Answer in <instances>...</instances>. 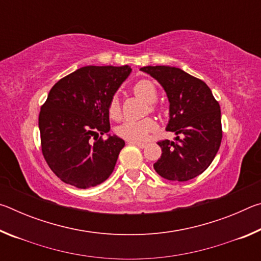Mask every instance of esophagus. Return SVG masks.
<instances>
[{"instance_id": "obj_1", "label": "esophagus", "mask_w": 261, "mask_h": 261, "mask_svg": "<svg viewBox=\"0 0 261 261\" xmlns=\"http://www.w3.org/2000/svg\"><path fill=\"white\" fill-rule=\"evenodd\" d=\"M127 144L130 145H136V146H138L139 148H144L145 146H146V144L145 143H140V141H127Z\"/></svg>"}]
</instances>
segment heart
Returning a JSON list of instances; mask_svg holds the SVG:
<instances>
[{"label": "heart", "instance_id": "obj_1", "mask_svg": "<svg viewBox=\"0 0 261 261\" xmlns=\"http://www.w3.org/2000/svg\"><path fill=\"white\" fill-rule=\"evenodd\" d=\"M134 93L145 102L152 105L158 99V91L155 85L152 82L139 81L134 86ZM153 109V107H151ZM108 112L110 117L117 120L121 116L120 101L117 96L110 100ZM156 129V123L152 118H144L140 121H126L117 127V135L130 141H143L147 138V136Z\"/></svg>", "mask_w": 261, "mask_h": 261}]
</instances>
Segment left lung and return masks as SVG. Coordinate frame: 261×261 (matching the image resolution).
Returning a JSON list of instances; mask_svg holds the SVG:
<instances>
[{"label":"left lung","instance_id":"8db88e82","mask_svg":"<svg viewBox=\"0 0 261 261\" xmlns=\"http://www.w3.org/2000/svg\"><path fill=\"white\" fill-rule=\"evenodd\" d=\"M140 70L156 79L165 90L169 101L166 130L177 136L176 141H159L162 154L154 169L161 177L175 182L197 177L210 167L220 148L219 102L204 82L178 68L149 65Z\"/></svg>","mask_w":261,"mask_h":261}]
</instances>
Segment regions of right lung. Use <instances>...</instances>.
Listing matches in <instances>:
<instances>
[{"label":"right lung","mask_w":261,"mask_h":261,"mask_svg":"<svg viewBox=\"0 0 261 261\" xmlns=\"http://www.w3.org/2000/svg\"><path fill=\"white\" fill-rule=\"evenodd\" d=\"M131 71L129 65H88L51 87L39 115V130L43 158L64 183L87 189L112 175L125 143L108 135V107ZM105 133L107 140L98 138Z\"/></svg>","instance_id":"right-lung-1"}]
</instances>
